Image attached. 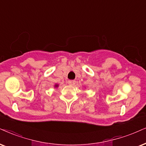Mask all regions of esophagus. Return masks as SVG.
<instances>
[{
	"label": "esophagus",
	"instance_id": "obj_1",
	"mask_svg": "<svg viewBox=\"0 0 146 146\" xmlns=\"http://www.w3.org/2000/svg\"><path fill=\"white\" fill-rule=\"evenodd\" d=\"M75 83H76V82H75V80H69V81H68V84H69V85H71V86H73V85H75Z\"/></svg>",
	"mask_w": 146,
	"mask_h": 146
}]
</instances>
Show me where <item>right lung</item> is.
<instances>
[{
  "label": "right lung",
  "instance_id": "obj_1",
  "mask_svg": "<svg viewBox=\"0 0 146 146\" xmlns=\"http://www.w3.org/2000/svg\"><path fill=\"white\" fill-rule=\"evenodd\" d=\"M55 87H58V85H56V86H55Z\"/></svg>",
  "mask_w": 146,
  "mask_h": 146
}]
</instances>
